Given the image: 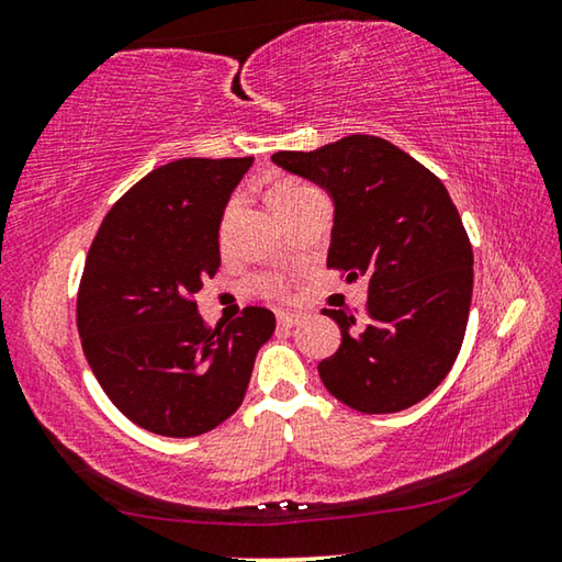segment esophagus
Segmentation results:
<instances>
[{
  "label": "esophagus",
  "instance_id": "esophagus-1",
  "mask_svg": "<svg viewBox=\"0 0 562 562\" xmlns=\"http://www.w3.org/2000/svg\"><path fill=\"white\" fill-rule=\"evenodd\" d=\"M300 322H302V315H297V312H284V310L278 312L280 327H294V325H300Z\"/></svg>",
  "mask_w": 562,
  "mask_h": 562
}]
</instances>
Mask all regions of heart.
I'll list each match as a JSON object with an SVG mask.
<instances>
[{"label": "heart", "instance_id": "obj_1", "mask_svg": "<svg viewBox=\"0 0 562 562\" xmlns=\"http://www.w3.org/2000/svg\"><path fill=\"white\" fill-rule=\"evenodd\" d=\"M307 188L310 186L297 183V180H284V183H278V186L270 188L268 203H270L272 211H278V207H282L284 203H290L297 195H302ZM227 223H231V213H227L225 221H223V231H221L223 237L227 233ZM252 288H255V292L268 294V297H278V294L284 292V280L278 278V274H262V278H255L252 280Z\"/></svg>", "mask_w": 562, "mask_h": 562}]
</instances>
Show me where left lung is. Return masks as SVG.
Masks as SVG:
<instances>
[{
	"instance_id": "obj_1",
	"label": "left lung",
	"mask_w": 562,
	"mask_h": 562,
	"mask_svg": "<svg viewBox=\"0 0 562 562\" xmlns=\"http://www.w3.org/2000/svg\"><path fill=\"white\" fill-rule=\"evenodd\" d=\"M272 164L335 201L327 268L367 274L364 315L322 310L341 345L319 361L331 396L361 414H394L429 396L459 357L473 292V250L449 190L379 136L355 133Z\"/></svg>"
}]
</instances>
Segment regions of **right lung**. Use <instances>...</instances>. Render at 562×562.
I'll list each match as a JSON object with an SVG mask.
<instances>
[{
    "label": "right lung",
    "instance_id": "right-lung-1",
    "mask_svg": "<svg viewBox=\"0 0 562 562\" xmlns=\"http://www.w3.org/2000/svg\"><path fill=\"white\" fill-rule=\"evenodd\" d=\"M247 158H180L150 170L103 217L83 265L76 325L91 372L140 429L188 439L243 404L274 315L245 307L211 329L195 292L221 268L217 231Z\"/></svg>",
    "mask_w": 562,
    "mask_h": 562
}]
</instances>
